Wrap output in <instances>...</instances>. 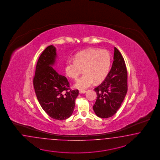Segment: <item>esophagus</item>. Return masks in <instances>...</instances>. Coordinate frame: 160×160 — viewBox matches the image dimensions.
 Here are the masks:
<instances>
[{"label":"esophagus","mask_w":160,"mask_h":160,"mask_svg":"<svg viewBox=\"0 0 160 160\" xmlns=\"http://www.w3.org/2000/svg\"><path fill=\"white\" fill-rule=\"evenodd\" d=\"M86 92V90H80V91H79V92H80V94L85 93Z\"/></svg>","instance_id":"1"}]
</instances>
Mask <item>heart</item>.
I'll use <instances>...</instances> for the list:
<instances>
[{"mask_svg":"<svg viewBox=\"0 0 160 160\" xmlns=\"http://www.w3.org/2000/svg\"><path fill=\"white\" fill-rule=\"evenodd\" d=\"M111 66V56L106 49L90 48L76 54L74 60L68 59L65 65L67 76L76 79L83 68L84 74L78 79L74 87L84 89L106 78Z\"/></svg>","mask_w":160,"mask_h":160,"instance_id":"1","label":"heart"}]
</instances>
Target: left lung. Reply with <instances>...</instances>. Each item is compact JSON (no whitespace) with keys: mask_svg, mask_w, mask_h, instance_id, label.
Instances as JSON below:
<instances>
[{"mask_svg":"<svg viewBox=\"0 0 160 160\" xmlns=\"http://www.w3.org/2000/svg\"><path fill=\"white\" fill-rule=\"evenodd\" d=\"M112 68L104 80L94 88L97 99L92 107L97 116L107 118L114 116L127 92V71L126 63L119 50L114 48Z\"/></svg>","mask_w":160,"mask_h":160,"instance_id":"left-lung-1","label":"left lung"}]
</instances>
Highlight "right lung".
Listing matches in <instances>:
<instances>
[{"label":"right lung","instance_id":"add662e5","mask_svg":"<svg viewBox=\"0 0 160 160\" xmlns=\"http://www.w3.org/2000/svg\"><path fill=\"white\" fill-rule=\"evenodd\" d=\"M56 58L53 45L45 48L36 64L33 86L44 111L53 119L63 120L72 116L78 90H70L67 78L54 69Z\"/></svg>","mask_w":160,"mask_h":160}]
</instances>
